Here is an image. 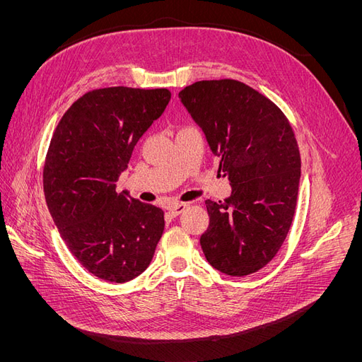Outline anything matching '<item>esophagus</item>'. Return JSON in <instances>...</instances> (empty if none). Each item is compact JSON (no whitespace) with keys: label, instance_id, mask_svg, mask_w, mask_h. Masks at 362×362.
<instances>
[{"label":"esophagus","instance_id":"esophagus-1","mask_svg":"<svg viewBox=\"0 0 362 362\" xmlns=\"http://www.w3.org/2000/svg\"><path fill=\"white\" fill-rule=\"evenodd\" d=\"M185 208H187V204H175V205L169 206V213H170V216L177 217L185 210Z\"/></svg>","mask_w":362,"mask_h":362}]
</instances>
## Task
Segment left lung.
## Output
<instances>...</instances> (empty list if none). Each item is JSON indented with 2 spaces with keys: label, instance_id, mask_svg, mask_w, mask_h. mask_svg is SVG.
Returning a JSON list of instances; mask_svg holds the SVG:
<instances>
[{
  "label": "left lung",
  "instance_id": "8db88e82",
  "mask_svg": "<svg viewBox=\"0 0 362 362\" xmlns=\"http://www.w3.org/2000/svg\"><path fill=\"white\" fill-rule=\"evenodd\" d=\"M178 96L233 187L225 201H205L204 255L226 275H250L275 258L293 222L300 180L293 128L278 105L237 80L196 81Z\"/></svg>",
  "mask_w": 362,
  "mask_h": 362
}]
</instances>
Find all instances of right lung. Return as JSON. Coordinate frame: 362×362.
<instances>
[{
    "label": "right lung",
    "instance_id": "add662e5",
    "mask_svg": "<svg viewBox=\"0 0 362 362\" xmlns=\"http://www.w3.org/2000/svg\"><path fill=\"white\" fill-rule=\"evenodd\" d=\"M169 101L168 89H95L68 108L52 134L43 166L48 210L71 254L100 279H134L154 257L163 210L117 193L116 182Z\"/></svg>",
    "mask_w": 362,
    "mask_h": 362
}]
</instances>
